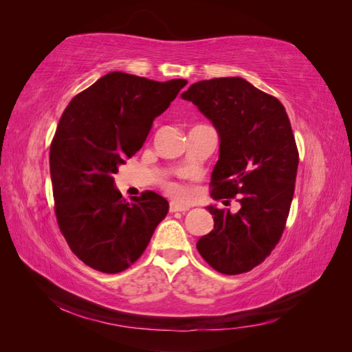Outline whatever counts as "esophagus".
<instances>
[{"mask_svg":"<svg viewBox=\"0 0 352 352\" xmlns=\"http://www.w3.org/2000/svg\"><path fill=\"white\" fill-rule=\"evenodd\" d=\"M170 212H185L189 210V207L186 206H180L177 202H170Z\"/></svg>","mask_w":352,"mask_h":352,"instance_id":"1","label":"esophagus"}]
</instances>
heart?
<instances>
[{"instance_id": "1", "label": "heart", "mask_w": 352, "mask_h": 352, "mask_svg": "<svg viewBox=\"0 0 352 352\" xmlns=\"http://www.w3.org/2000/svg\"><path fill=\"white\" fill-rule=\"evenodd\" d=\"M163 186L170 195L177 197V198H184L188 194L186 188L182 186L180 184H177V182H175V180H166Z\"/></svg>"}]
</instances>
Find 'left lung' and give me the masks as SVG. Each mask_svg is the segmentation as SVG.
<instances>
[{
  "label": "left lung",
  "mask_w": 352,
  "mask_h": 352,
  "mask_svg": "<svg viewBox=\"0 0 352 352\" xmlns=\"http://www.w3.org/2000/svg\"><path fill=\"white\" fill-rule=\"evenodd\" d=\"M182 98L192 101L220 136L212 198L241 204L236 214L208 207L214 229L197 242L198 252L219 273L250 272L279 243L289 216L300 162L289 117L278 98L242 78L197 82Z\"/></svg>",
  "instance_id": "obj_1"
}]
</instances>
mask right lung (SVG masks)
Here are the masks:
<instances>
[{
    "label": "right lung",
    "instance_id": "add662e5",
    "mask_svg": "<svg viewBox=\"0 0 352 352\" xmlns=\"http://www.w3.org/2000/svg\"><path fill=\"white\" fill-rule=\"evenodd\" d=\"M186 83L111 72L63 113L50 146L54 211L70 250L89 267L109 274L129 269L166 217L163 197L144 190L127 201L113 175L141 150L155 117Z\"/></svg>",
    "mask_w": 352,
    "mask_h": 352
}]
</instances>
